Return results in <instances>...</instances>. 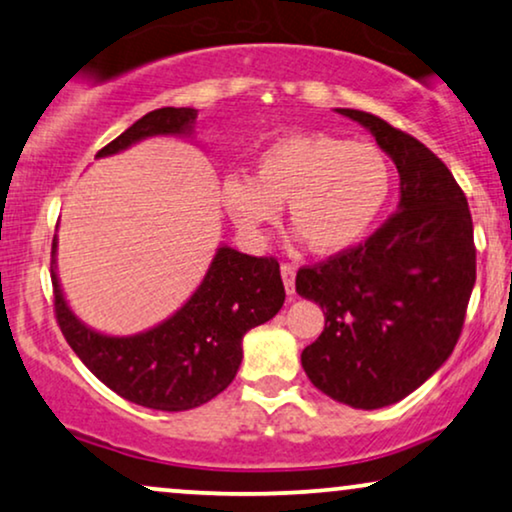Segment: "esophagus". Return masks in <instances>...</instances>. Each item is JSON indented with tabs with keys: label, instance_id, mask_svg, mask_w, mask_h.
Returning a JSON list of instances; mask_svg holds the SVG:
<instances>
[{
	"label": "esophagus",
	"instance_id": "esophagus-1",
	"mask_svg": "<svg viewBox=\"0 0 512 512\" xmlns=\"http://www.w3.org/2000/svg\"><path fill=\"white\" fill-rule=\"evenodd\" d=\"M295 274H297V269L293 267V264H283L281 267V278H283V286H286L288 295L295 293Z\"/></svg>",
	"mask_w": 512,
	"mask_h": 512
}]
</instances>
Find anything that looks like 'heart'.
<instances>
[{
  "label": "heart",
  "instance_id": "obj_1",
  "mask_svg": "<svg viewBox=\"0 0 512 512\" xmlns=\"http://www.w3.org/2000/svg\"><path fill=\"white\" fill-rule=\"evenodd\" d=\"M392 191L387 155L366 141L309 132L264 148L255 174L222 186L226 215L250 241L288 208V222L316 255H340L366 238Z\"/></svg>",
  "mask_w": 512,
  "mask_h": 512
}]
</instances>
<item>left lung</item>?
<instances>
[{
    "mask_svg": "<svg viewBox=\"0 0 512 512\" xmlns=\"http://www.w3.org/2000/svg\"><path fill=\"white\" fill-rule=\"evenodd\" d=\"M335 113L368 129L397 167L399 205L366 243L297 271V295L326 316L302 368L316 390L373 411L409 397L454 352L475 286L472 217L428 146L371 113Z\"/></svg>",
    "mask_w": 512,
    "mask_h": 512,
    "instance_id": "8db88e82",
    "label": "left lung"
}]
</instances>
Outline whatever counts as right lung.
<instances>
[{
  "instance_id": "1",
  "label": "right lung",
  "mask_w": 512,
  "mask_h": 512,
  "mask_svg": "<svg viewBox=\"0 0 512 512\" xmlns=\"http://www.w3.org/2000/svg\"><path fill=\"white\" fill-rule=\"evenodd\" d=\"M196 118V108H158L103 146L96 158L118 155L151 137L191 139ZM56 252L58 236L51 245V283L68 345L103 385L155 411H189L224 392L241 368L243 335L274 319L286 300L274 257H250L219 245L200 286L177 312L134 335L101 333L70 309Z\"/></svg>"
}]
</instances>
